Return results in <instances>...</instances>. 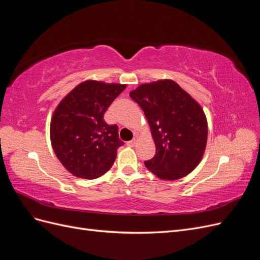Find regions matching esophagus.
Listing matches in <instances>:
<instances>
[{
    "instance_id": "34e87169",
    "label": "esophagus",
    "mask_w": 260,
    "mask_h": 260,
    "mask_svg": "<svg viewBox=\"0 0 260 260\" xmlns=\"http://www.w3.org/2000/svg\"><path fill=\"white\" fill-rule=\"evenodd\" d=\"M136 144H137V139H132L131 141H129V142H127V145L129 147H133Z\"/></svg>"
}]
</instances>
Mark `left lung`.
<instances>
[{
	"instance_id": "8db88e82",
	"label": "left lung",
	"mask_w": 260,
	"mask_h": 260,
	"mask_svg": "<svg viewBox=\"0 0 260 260\" xmlns=\"http://www.w3.org/2000/svg\"><path fill=\"white\" fill-rule=\"evenodd\" d=\"M130 98L143 109L156 154L146 168L160 180L185 177L201 162L208 125L202 106L171 79L140 84Z\"/></svg>"
}]
</instances>
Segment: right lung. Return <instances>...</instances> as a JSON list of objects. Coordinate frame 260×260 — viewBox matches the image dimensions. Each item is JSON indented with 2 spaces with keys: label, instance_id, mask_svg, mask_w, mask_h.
Returning <instances> with one entry per match:
<instances>
[{
  "label": "right lung",
  "instance_id": "add662e5",
  "mask_svg": "<svg viewBox=\"0 0 260 260\" xmlns=\"http://www.w3.org/2000/svg\"><path fill=\"white\" fill-rule=\"evenodd\" d=\"M127 84L85 80L55 108L50 124L54 153L70 174L96 179L112 168L123 142L116 124L103 117L108 106Z\"/></svg>",
  "mask_w": 260,
  "mask_h": 260
}]
</instances>
